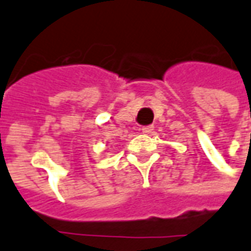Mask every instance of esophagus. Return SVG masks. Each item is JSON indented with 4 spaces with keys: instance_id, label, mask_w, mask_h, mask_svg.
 Segmentation results:
<instances>
[{
    "instance_id": "esophagus-1",
    "label": "esophagus",
    "mask_w": 251,
    "mask_h": 251,
    "mask_svg": "<svg viewBox=\"0 0 251 251\" xmlns=\"http://www.w3.org/2000/svg\"><path fill=\"white\" fill-rule=\"evenodd\" d=\"M153 128H154L153 126H144V127H141V131H143V133H151Z\"/></svg>"
}]
</instances>
